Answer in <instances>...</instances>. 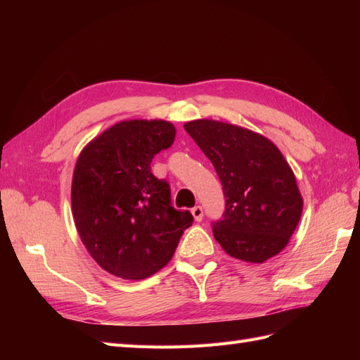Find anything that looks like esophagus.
<instances>
[{"label":"esophagus","mask_w":360,"mask_h":360,"mask_svg":"<svg viewBox=\"0 0 360 360\" xmlns=\"http://www.w3.org/2000/svg\"><path fill=\"white\" fill-rule=\"evenodd\" d=\"M192 215L195 218V221H201L202 217H204V212H202V207L201 205H195V207L192 209Z\"/></svg>","instance_id":"obj_1"}]
</instances>
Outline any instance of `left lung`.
Wrapping results in <instances>:
<instances>
[{
	"label": "left lung",
	"instance_id": "left-lung-1",
	"mask_svg": "<svg viewBox=\"0 0 360 360\" xmlns=\"http://www.w3.org/2000/svg\"><path fill=\"white\" fill-rule=\"evenodd\" d=\"M184 128L223 186L224 213L212 223L221 248L250 263L277 255L303 209L295 176L280 150L262 134L218 120H193Z\"/></svg>",
	"mask_w": 360,
	"mask_h": 360
}]
</instances>
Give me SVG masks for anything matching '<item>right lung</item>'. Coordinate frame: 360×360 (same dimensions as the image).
Instances as JSON below:
<instances>
[{
    "label": "right lung",
    "instance_id": "add662e5",
    "mask_svg": "<svg viewBox=\"0 0 360 360\" xmlns=\"http://www.w3.org/2000/svg\"><path fill=\"white\" fill-rule=\"evenodd\" d=\"M176 129L165 120H125L80 153L72 178V215L80 238L105 271L142 280L170 262L193 223L172 205L170 184L151 160L170 148Z\"/></svg>",
    "mask_w": 360,
    "mask_h": 360
}]
</instances>
